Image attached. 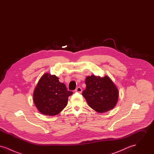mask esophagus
<instances>
[{
  "mask_svg": "<svg viewBox=\"0 0 154 154\" xmlns=\"http://www.w3.org/2000/svg\"><path fill=\"white\" fill-rule=\"evenodd\" d=\"M75 92H79V93H81L82 92V88L81 87H77L75 89Z\"/></svg>",
  "mask_w": 154,
  "mask_h": 154,
  "instance_id": "1",
  "label": "esophagus"
}]
</instances>
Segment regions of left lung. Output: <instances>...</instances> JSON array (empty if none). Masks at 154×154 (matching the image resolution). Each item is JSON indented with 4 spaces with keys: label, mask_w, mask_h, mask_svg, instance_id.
Returning a JSON list of instances; mask_svg holds the SVG:
<instances>
[{
    "label": "left lung",
    "mask_w": 154,
    "mask_h": 154,
    "mask_svg": "<svg viewBox=\"0 0 154 154\" xmlns=\"http://www.w3.org/2000/svg\"><path fill=\"white\" fill-rule=\"evenodd\" d=\"M86 89L82 92L89 106L97 112L112 110L117 103V87L107 75L104 77L94 74L85 79Z\"/></svg>",
    "instance_id": "8db88e82"
}]
</instances>
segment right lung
Returning a JSON list of instances; mask_svg holds the SVG:
<instances>
[{
	"instance_id": "right-lung-1",
	"label": "right lung",
	"mask_w": 154,
	"mask_h": 154,
	"mask_svg": "<svg viewBox=\"0 0 154 154\" xmlns=\"http://www.w3.org/2000/svg\"><path fill=\"white\" fill-rule=\"evenodd\" d=\"M72 94L73 92L68 91L66 85L59 81L58 77L46 73L41 77L35 88L33 102L40 112L54 116L65 108L68 97Z\"/></svg>"
}]
</instances>
